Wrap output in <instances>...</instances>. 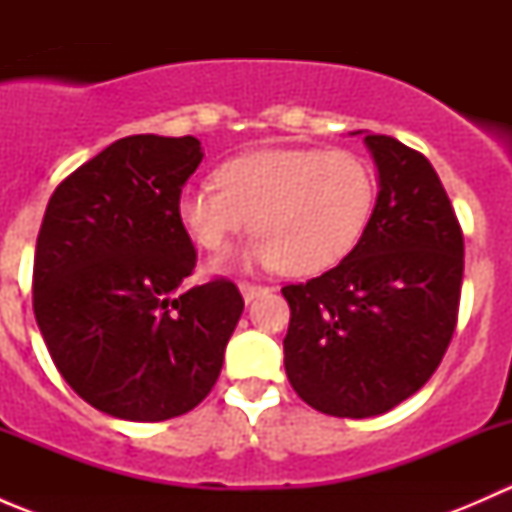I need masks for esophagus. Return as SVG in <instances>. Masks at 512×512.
<instances>
[{"label": "esophagus", "mask_w": 512, "mask_h": 512, "mask_svg": "<svg viewBox=\"0 0 512 512\" xmlns=\"http://www.w3.org/2000/svg\"><path fill=\"white\" fill-rule=\"evenodd\" d=\"M240 292L242 297H245V302H252L255 297H260V294L267 292V287L262 285H250V282H240Z\"/></svg>", "instance_id": "esophagus-1"}]
</instances>
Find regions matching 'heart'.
Here are the masks:
<instances>
[{"label":"heart","instance_id":"b5f03b06","mask_svg":"<svg viewBox=\"0 0 512 512\" xmlns=\"http://www.w3.org/2000/svg\"><path fill=\"white\" fill-rule=\"evenodd\" d=\"M376 200L374 170L347 148H260L225 160L215 183H190L178 195V218L210 255L232 237L260 232L247 260L317 275L359 245Z\"/></svg>","mask_w":512,"mask_h":512}]
</instances>
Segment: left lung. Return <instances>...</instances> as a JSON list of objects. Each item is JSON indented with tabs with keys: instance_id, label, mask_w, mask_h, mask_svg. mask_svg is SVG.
Wrapping results in <instances>:
<instances>
[{
	"instance_id": "1",
	"label": "left lung",
	"mask_w": 512,
	"mask_h": 512,
	"mask_svg": "<svg viewBox=\"0 0 512 512\" xmlns=\"http://www.w3.org/2000/svg\"><path fill=\"white\" fill-rule=\"evenodd\" d=\"M379 195L359 245L324 275L282 287L285 371L322 414L369 418L414 396L458 322L463 232L426 156L364 136Z\"/></svg>"
}]
</instances>
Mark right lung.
<instances>
[{
  "instance_id": "add662e5",
  "label": "right lung",
  "mask_w": 512,
  "mask_h": 512,
  "mask_svg": "<svg viewBox=\"0 0 512 512\" xmlns=\"http://www.w3.org/2000/svg\"><path fill=\"white\" fill-rule=\"evenodd\" d=\"M193 136H128L51 195L34 255V317L66 384L126 421H165L218 381L245 302L230 280L183 287L195 247L178 195Z\"/></svg>"
}]
</instances>
